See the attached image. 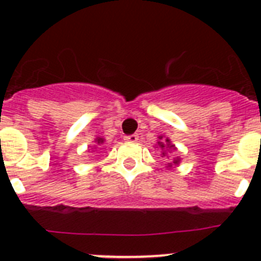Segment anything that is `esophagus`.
<instances>
[{"instance_id": "1", "label": "esophagus", "mask_w": 261, "mask_h": 261, "mask_svg": "<svg viewBox=\"0 0 261 261\" xmlns=\"http://www.w3.org/2000/svg\"><path fill=\"white\" fill-rule=\"evenodd\" d=\"M126 142H137L138 141V135H130V136H125L124 137Z\"/></svg>"}]
</instances>
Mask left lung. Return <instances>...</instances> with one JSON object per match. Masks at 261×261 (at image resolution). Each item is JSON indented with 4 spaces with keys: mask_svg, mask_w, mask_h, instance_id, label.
Instances as JSON below:
<instances>
[{
    "mask_svg": "<svg viewBox=\"0 0 261 261\" xmlns=\"http://www.w3.org/2000/svg\"><path fill=\"white\" fill-rule=\"evenodd\" d=\"M159 141H158V147L159 149H162V156H167V153H171L172 151L176 150V147L175 145L171 144V141L168 140V138H163V136H159ZM180 162V159L174 158L171 161V163H168V167H172V165H179Z\"/></svg>",
    "mask_w": 261,
    "mask_h": 261,
    "instance_id": "1",
    "label": "left lung"
}]
</instances>
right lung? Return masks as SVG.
<instances>
[{"instance_id": "right-lung-1", "label": "right lung", "mask_w": 261, "mask_h": 261, "mask_svg": "<svg viewBox=\"0 0 261 261\" xmlns=\"http://www.w3.org/2000/svg\"><path fill=\"white\" fill-rule=\"evenodd\" d=\"M103 142H105V140H103V138H100V137L95 138V145H94V147H91V149H98L99 145H102Z\"/></svg>"}]
</instances>
